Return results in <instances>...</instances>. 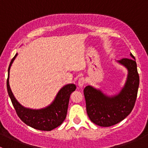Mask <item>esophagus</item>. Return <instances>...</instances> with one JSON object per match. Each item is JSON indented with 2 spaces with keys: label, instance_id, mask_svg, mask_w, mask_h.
<instances>
[{
  "label": "esophagus",
  "instance_id": "esophagus-1",
  "mask_svg": "<svg viewBox=\"0 0 148 148\" xmlns=\"http://www.w3.org/2000/svg\"><path fill=\"white\" fill-rule=\"evenodd\" d=\"M85 84V79L84 78H80L78 81V86H79L80 88L83 87L84 85Z\"/></svg>",
  "mask_w": 148,
  "mask_h": 148
}]
</instances>
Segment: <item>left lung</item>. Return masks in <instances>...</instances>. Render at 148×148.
I'll return each instance as SVG.
<instances>
[{
	"instance_id": "left-lung-1",
	"label": "left lung",
	"mask_w": 148,
	"mask_h": 148,
	"mask_svg": "<svg viewBox=\"0 0 148 148\" xmlns=\"http://www.w3.org/2000/svg\"><path fill=\"white\" fill-rule=\"evenodd\" d=\"M117 61L128 70L125 86L118 95L108 97L99 89L87 86L84 89L86 112L92 122L101 127H110L119 123L132 112L138 95L140 78L135 58Z\"/></svg>"
}]
</instances>
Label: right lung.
Here are the masks:
<instances>
[{"label": "right lung", "mask_w": 148, "mask_h": 148, "mask_svg": "<svg viewBox=\"0 0 148 148\" xmlns=\"http://www.w3.org/2000/svg\"><path fill=\"white\" fill-rule=\"evenodd\" d=\"M18 53L10 62L8 70L7 89L13 107L19 118L25 124L38 130L51 131L62 124L66 117L70 95L76 89L74 84L65 85L58 92L54 101L49 106L41 110H31L23 107L13 96L9 85V73L12 63Z\"/></svg>", "instance_id": "add662e5"}]
</instances>
